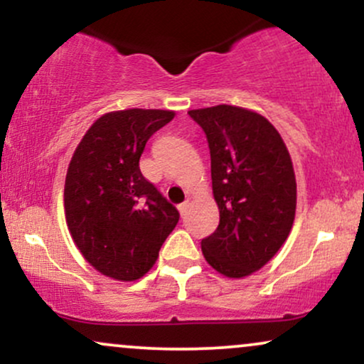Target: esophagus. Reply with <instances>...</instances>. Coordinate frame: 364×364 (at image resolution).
Masks as SVG:
<instances>
[{
    "instance_id": "34e87169",
    "label": "esophagus",
    "mask_w": 364,
    "mask_h": 364,
    "mask_svg": "<svg viewBox=\"0 0 364 364\" xmlns=\"http://www.w3.org/2000/svg\"><path fill=\"white\" fill-rule=\"evenodd\" d=\"M186 208H188V202H183V203H179V205H178V210H179V214H181V215H185V214H186Z\"/></svg>"
}]
</instances>
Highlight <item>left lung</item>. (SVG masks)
Listing matches in <instances>:
<instances>
[{
  "label": "left lung",
  "mask_w": 364,
  "mask_h": 364,
  "mask_svg": "<svg viewBox=\"0 0 364 364\" xmlns=\"http://www.w3.org/2000/svg\"><path fill=\"white\" fill-rule=\"evenodd\" d=\"M210 149L219 225L202 240L212 269L243 279L274 258L296 215V176L282 136L260 112L240 106L191 109Z\"/></svg>",
  "instance_id": "left-lung-1"
}]
</instances>
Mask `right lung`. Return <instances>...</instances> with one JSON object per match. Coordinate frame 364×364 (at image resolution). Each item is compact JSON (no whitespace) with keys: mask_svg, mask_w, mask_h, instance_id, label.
Returning a JSON list of instances; mask_svg holds the SVG:
<instances>
[{"mask_svg":"<svg viewBox=\"0 0 364 364\" xmlns=\"http://www.w3.org/2000/svg\"><path fill=\"white\" fill-rule=\"evenodd\" d=\"M176 112L123 109L102 114L75 149L65 179V217L73 243L114 281L144 277L179 214L141 176L145 144Z\"/></svg>","mask_w":364,"mask_h":364,"instance_id":"1","label":"right lung"}]
</instances>
